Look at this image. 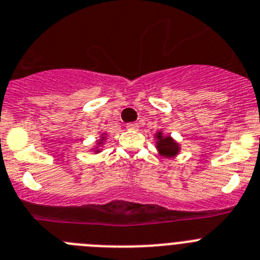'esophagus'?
Instances as JSON below:
<instances>
[{"label": "esophagus", "instance_id": "esophagus-1", "mask_svg": "<svg viewBox=\"0 0 260 260\" xmlns=\"http://www.w3.org/2000/svg\"><path fill=\"white\" fill-rule=\"evenodd\" d=\"M125 127H127V129H137V128H139V124H137V123H127V124H125Z\"/></svg>", "mask_w": 260, "mask_h": 260}]
</instances>
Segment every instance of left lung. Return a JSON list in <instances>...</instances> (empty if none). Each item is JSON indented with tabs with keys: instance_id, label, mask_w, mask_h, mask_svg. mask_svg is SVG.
Listing matches in <instances>:
<instances>
[{
	"instance_id": "8db88e82",
	"label": "left lung",
	"mask_w": 260,
	"mask_h": 260,
	"mask_svg": "<svg viewBox=\"0 0 260 260\" xmlns=\"http://www.w3.org/2000/svg\"><path fill=\"white\" fill-rule=\"evenodd\" d=\"M158 150L160 151V154L166 156H174L176 155L177 151H179V146H177L176 142H174V140L170 139V137H162V135L159 133L158 135Z\"/></svg>"
}]
</instances>
